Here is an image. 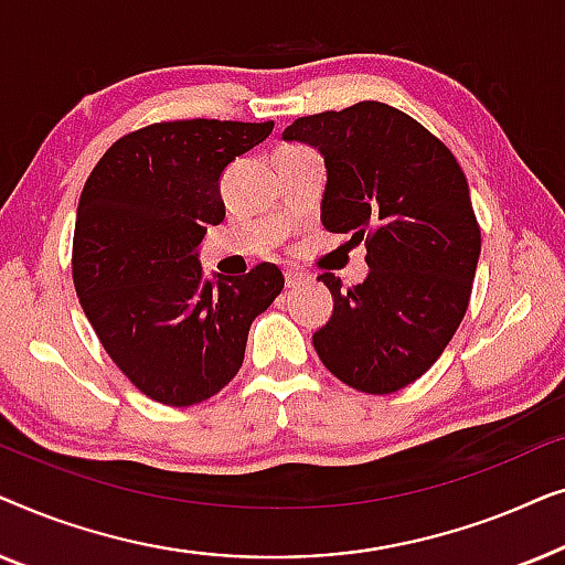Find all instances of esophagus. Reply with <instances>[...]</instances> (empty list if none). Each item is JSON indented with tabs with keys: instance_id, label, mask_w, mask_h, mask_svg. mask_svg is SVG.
Listing matches in <instances>:
<instances>
[{
	"instance_id": "esophagus-1",
	"label": "esophagus",
	"mask_w": 565,
	"mask_h": 565,
	"mask_svg": "<svg viewBox=\"0 0 565 565\" xmlns=\"http://www.w3.org/2000/svg\"><path fill=\"white\" fill-rule=\"evenodd\" d=\"M300 282H306L303 273H298V269H288V273H285V285H288V288H298Z\"/></svg>"
}]
</instances>
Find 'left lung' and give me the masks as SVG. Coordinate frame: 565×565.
Listing matches in <instances>:
<instances>
[{"instance_id":"8db88e82","label":"left lung","mask_w":565,"mask_h":565,"mask_svg":"<svg viewBox=\"0 0 565 565\" xmlns=\"http://www.w3.org/2000/svg\"><path fill=\"white\" fill-rule=\"evenodd\" d=\"M282 138L321 151L323 228L367 246L360 285L319 275L334 311L313 334L316 352L362 393L404 388L435 365L466 316L481 257L466 174L427 128L373 99L298 118Z\"/></svg>"}]
</instances>
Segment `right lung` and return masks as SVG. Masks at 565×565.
<instances>
[{
	"label": "right lung",
	"mask_w": 565,
	"mask_h": 565,
	"mask_svg": "<svg viewBox=\"0 0 565 565\" xmlns=\"http://www.w3.org/2000/svg\"><path fill=\"white\" fill-rule=\"evenodd\" d=\"M275 122L174 120L122 136L92 169L74 228V288L105 352L167 406L211 398L238 373L252 321L285 277L262 262L205 280L198 252L226 218L221 177Z\"/></svg>",
	"instance_id": "1"
}]
</instances>
